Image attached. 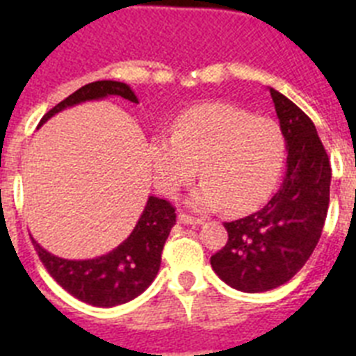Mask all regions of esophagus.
I'll list each match as a JSON object with an SVG mask.
<instances>
[{"label": "esophagus", "mask_w": 356, "mask_h": 356, "mask_svg": "<svg viewBox=\"0 0 356 356\" xmlns=\"http://www.w3.org/2000/svg\"><path fill=\"white\" fill-rule=\"evenodd\" d=\"M178 222H180V225H201V219L200 217H193V216H187V213L180 212L178 213Z\"/></svg>", "instance_id": "1"}]
</instances>
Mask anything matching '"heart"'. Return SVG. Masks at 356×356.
Listing matches in <instances>:
<instances>
[{
    "label": "heart",
    "mask_w": 356,
    "mask_h": 356,
    "mask_svg": "<svg viewBox=\"0 0 356 356\" xmlns=\"http://www.w3.org/2000/svg\"><path fill=\"white\" fill-rule=\"evenodd\" d=\"M147 155L156 188L165 196L193 180L197 165L203 181L188 196V205L244 213L275 191L284 168L285 139L273 119L209 102L176 115L171 137H153Z\"/></svg>",
    "instance_id": "obj_1"
}]
</instances>
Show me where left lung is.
Here are the masks:
<instances>
[{
	"instance_id": "8db88e82",
	"label": "left lung",
	"mask_w": 356,
	"mask_h": 356,
	"mask_svg": "<svg viewBox=\"0 0 356 356\" xmlns=\"http://www.w3.org/2000/svg\"><path fill=\"white\" fill-rule=\"evenodd\" d=\"M287 147V172L264 209L225 222L228 242L212 254L216 275L242 292L287 284L319 242L330 205L328 155L314 122L300 106L269 89Z\"/></svg>"
}]
</instances>
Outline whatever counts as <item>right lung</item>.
I'll use <instances>...</instances> for the list:
<instances>
[{"mask_svg": "<svg viewBox=\"0 0 356 356\" xmlns=\"http://www.w3.org/2000/svg\"><path fill=\"white\" fill-rule=\"evenodd\" d=\"M108 96H121L131 103H139L130 85L114 80L92 81L53 106L40 119L39 127L69 106ZM175 225V207L169 201L149 196L128 238L102 257L87 260L60 259L44 250L33 237L31 242L39 253L40 262L56 284L83 303L108 308L135 300L149 287L159 275L163 244Z\"/></svg>", "mask_w": 356, "mask_h": 356, "instance_id": "right-lung-1", "label": "right lung"}]
</instances>
